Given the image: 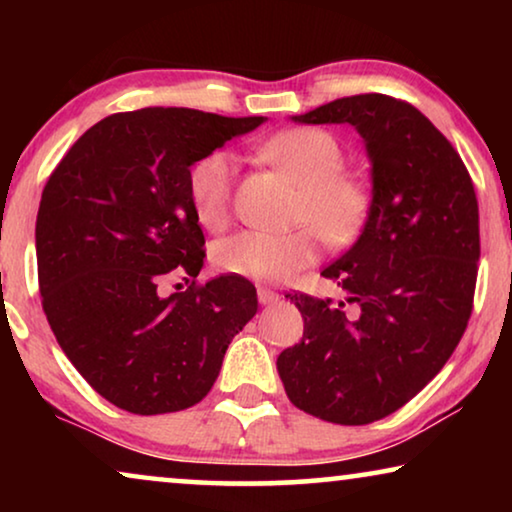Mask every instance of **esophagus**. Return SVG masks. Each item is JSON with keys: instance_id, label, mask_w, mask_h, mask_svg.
Wrapping results in <instances>:
<instances>
[{"instance_id": "esophagus-1", "label": "esophagus", "mask_w": 512, "mask_h": 512, "mask_svg": "<svg viewBox=\"0 0 512 512\" xmlns=\"http://www.w3.org/2000/svg\"><path fill=\"white\" fill-rule=\"evenodd\" d=\"M256 293H258V303H261V305H272V303H277V300H279V293L265 289V286H261V289H258Z\"/></svg>"}]
</instances>
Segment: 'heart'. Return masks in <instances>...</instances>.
Segmentation results:
<instances>
[{"label": "heart", "mask_w": 512, "mask_h": 512, "mask_svg": "<svg viewBox=\"0 0 512 512\" xmlns=\"http://www.w3.org/2000/svg\"><path fill=\"white\" fill-rule=\"evenodd\" d=\"M261 153L303 184L296 230H242L216 242L214 265L221 272L258 282H286L319 258L321 235L345 244L359 235L370 209V191L359 174L345 172L338 139L321 128H291L261 144ZM235 158L209 151L188 174V198L198 221L209 230L228 223L233 205ZM315 226L312 227L311 223Z\"/></svg>", "instance_id": "heart-1"}]
</instances>
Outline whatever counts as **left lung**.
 <instances>
[{"mask_svg": "<svg viewBox=\"0 0 512 512\" xmlns=\"http://www.w3.org/2000/svg\"><path fill=\"white\" fill-rule=\"evenodd\" d=\"M293 121L359 130L373 202L354 247L321 272L347 291L354 312L289 293L305 328L277 356V370L307 415L370 424L415 398L466 331L480 261L478 198L443 132L396 97H340Z\"/></svg>", "mask_w": 512, "mask_h": 512, "instance_id": "left-lung-1", "label": "left lung"}]
</instances>
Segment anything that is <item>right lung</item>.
I'll use <instances>...</instances> for the list:
<instances>
[{"label": "right lung", "mask_w": 512, "mask_h": 512, "mask_svg": "<svg viewBox=\"0 0 512 512\" xmlns=\"http://www.w3.org/2000/svg\"><path fill=\"white\" fill-rule=\"evenodd\" d=\"M263 121L184 107L111 114L48 177L37 214L41 305L67 359L116 408L163 415L200 403L256 314L249 279L195 284L205 235L188 174ZM174 271L192 286L163 297Z\"/></svg>", "instance_id": "add662e5"}]
</instances>
